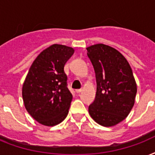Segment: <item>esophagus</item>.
<instances>
[{
	"label": "esophagus",
	"instance_id": "esophagus-1",
	"mask_svg": "<svg viewBox=\"0 0 155 155\" xmlns=\"http://www.w3.org/2000/svg\"><path fill=\"white\" fill-rule=\"evenodd\" d=\"M81 91H82V88H80V89H76V90H75V92H76L77 93H80Z\"/></svg>",
	"mask_w": 155,
	"mask_h": 155
}]
</instances>
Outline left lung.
<instances>
[{"label": "left lung", "mask_w": 155, "mask_h": 155, "mask_svg": "<svg viewBox=\"0 0 155 155\" xmlns=\"http://www.w3.org/2000/svg\"><path fill=\"white\" fill-rule=\"evenodd\" d=\"M97 81L95 100L88 106L90 116L104 127L119 124L135 102L137 84L127 59L110 46L97 44L87 48Z\"/></svg>", "instance_id": "8db88e82"}]
</instances>
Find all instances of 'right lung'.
<instances>
[{"mask_svg":"<svg viewBox=\"0 0 155 155\" xmlns=\"http://www.w3.org/2000/svg\"><path fill=\"white\" fill-rule=\"evenodd\" d=\"M73 54L72 48L55 44L41 52L29 69L22 99L31 116L41 124L54 126L67 116L72 94L64 66Z\"/></svg>","mask_w":155,"mask_h":155,"instance_id":"obj_1","label":"right lung"}]
</instances>
